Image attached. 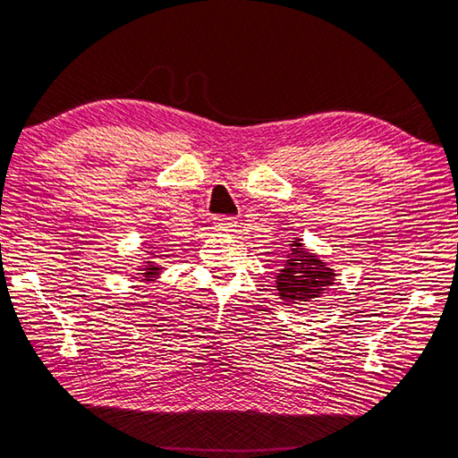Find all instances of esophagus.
Masks as SVG:
<instances>
[{
  "instance_id": "esophagus-1",
  "label": "esophagus",
  "mask_w": 458,
  "mask_h": 458,
  "mask_svg": "<svg viewBox=\"0 0 458 458\" xmlns=\"http://www.w3.org/2000/svg\"><path fill=\"white\" fill-rule=\"evenodd\" d=\"M237 227L235 216H215L213 219V229L219 231V233H229Z\"/></svg>"
}]
</instances>
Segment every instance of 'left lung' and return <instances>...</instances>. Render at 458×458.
<instances>
[{
	"mask_svg": "<svg viewBox=\"0 0 458 458\" xmlns=\"http://www.w3.org/2000/svg\"><path fill=\"white\" fill-rule=\"evenodd\" d=\"M335 269L327 266L317 253L304 250L300 239L290 242V251L284 267L276 276V288L280 298L290 304H306L325 294V290L335 284Z\"/></svg>",
	"mask_w": 458,
	"mask_h": 458,
	"instance_id": "1",
	"label": "left lung"
}]
</instances>
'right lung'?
Segmentation results:
<instances>
[{
	"label": "right lung",
	"mask_w": 458,
	"mask_h": 458,
	"mask_svg": "<svg viewBox=\"0 0 458 458\" xmlns=\"http://www.w3.org/2000/svg\"><path fill=\"white\" fill-rule=\"evenodd\" d=\"M148 253H149V251H148ZM160 269H162V267L156 266L154 261H148V266H146V267H140V272H141V280L152 282L154 278H158V276H160Z\"/></svg>",
	"instance_id": "obj_1"
}]
</instances>
